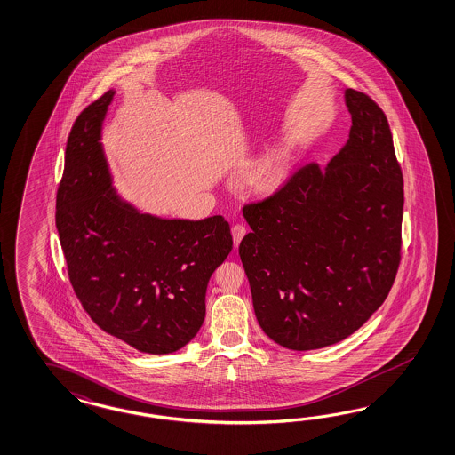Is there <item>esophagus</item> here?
<instances>
[{
	"instance_id": "1",
	"label": "esophagus",
	"mask_w": 455,
	"mask_h": 455,
	"mask_svg": "<svg viewBox=\"0 0 455 455\" xmlns=\"http://www.w3.org/2000/svg\"><path fill=\"white\" fill-rule=\"evenodd\" d=\"M246 228L243 225H240V223H236L232 227V236H234V245L235 248L240 245V242H242V238L245 236Z\"/></svg>"
}]
</instances>
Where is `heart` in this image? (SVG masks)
<instances>
[{
  "label": "heart",
  "instance_id": "heart-1",
  "mask_svg": "<svg viewBox=\"0 0 455 455\" xmlns=\"http://www.w3.org/2000/svg\"><path fill=\"white\" fill-rule=\"evenodd\" d=\"M284 154L283 152H270L263 159L259 160L253 172V182L265 190L273 185L278 184L284 172Z\"/></svg>",
  "mask_w": 455,
  "mask_h": 455
}]
</instances>
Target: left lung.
Returning <instances> with one entry per match:
<instances>
[{"instance_id": "left-lung-1", "label": "left lung", "mask_w": 455, "mask_h": 455, "mask_svg": "<svg viewBox=\"0 0 455 455\" xmlns=\"http://www.w3.org/2000/svg\"><path fill=\"white\" fill-rule=\"evenodd\" d=\"M349 139L324 169L299 167L243 207L238 253L257 320L275 343L320 349L359 330L389 295L401 261L404 182L386 114L344 91Z\"/></svg>"}]
</instances>
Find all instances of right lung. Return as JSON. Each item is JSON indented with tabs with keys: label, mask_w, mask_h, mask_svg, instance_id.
Segmentation results:
<instances>
[{
	"label": "right lung",
	"mask_w": 455,
	"mask_h": 455,
	"mask_svg": "<svg viewBox=\"0 0 455 455\" xmlns=\"http://www.w3.org/2000/svg\"><path fill=\"white\" fill-rule=\"evenodd\" d=\"M114 94L89 104L68 137L56 228L91 320L140 353L169 355L200 330L210 276L234 240L221 215L160 219L116 192L100 144Z\"/></svg>",
	"instance_id": "add662e5"
}]
</instances>
